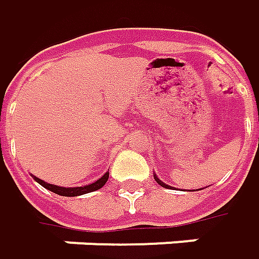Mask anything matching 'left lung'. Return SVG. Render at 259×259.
<instances>
[{
	"mask_svg": "<svg viewBox=\"0 0 259 259\" xmlns=\"http://www.w3.org/2000/svg\"><path fill=\"white\" fill-rule=\"evenodd\" d=\"M154 178H155V181H157L158 184H159V185H161V187H164V188H168V187H169V185H166V184H164V182L161 181V180H159V178H158L157 175H154Z\"/></svg>",
	"mask_w": 259,
	"mask_h": 259,
	"instance_id": "left-lung-1",
	"label": "left lung"
}]
</instances>
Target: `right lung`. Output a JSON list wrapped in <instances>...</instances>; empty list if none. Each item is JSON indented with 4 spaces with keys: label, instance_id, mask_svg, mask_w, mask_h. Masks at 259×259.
Instances as JSON below:
<instances>
[{
    "label": "right lung",
    "instance_id": "right-lung-1",
    "mask_svg": "<svg viewBox=\"0 0 259 259\" xmlns=\"http://www.w3.org/2000/svg\"><path fill=\"white\" fill-rule=\"evenodd\" d=\"M109 172H105L102 175L100 180H97L93 184H88V185H82V187H72V188H65V187H58V185H54V184H48V182L42 181L39 178L34 177L39 185H42L47 190L53 191L54 194H58V195H62V197H78V195H82V194H88V192H93V191H97L102 188L105 185V182L108 181Z\"/></svg>",
    "mask_w": 259,
    "mask_h": 259
}]
</instances>
